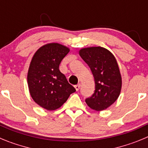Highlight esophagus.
Here are the masks:
<instances>
[{
  "label": "esophagus",
  "instance_id": "esophagus-1",
  "mask_svg": "<svg viewBox=\"0 0 148 148\" xmlns=\"http://www.w3.org/2000/svg\"><path fill=\"white\" fill-rule=\"evenodd\" d=\"M80 87H81L80 84H77V85L75 86V90H77V91H78V90H80Z\"/></svg>",
  "mask_w": 148,
  "mask_h": 148
}]
</instances>
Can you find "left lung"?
Instances as JSON below:
<instances>
[{
	"label": "left lung",
	"instance_id": "obj_1",
	"mask_svg": "<svg viewBox=\"0 0 148 148\" xmlns=\"http://www.w3.org/2000/svg\"><path fill=\"white\" fill-rule=\"evenodd\" d=\"M79 55L92 71L95 91L85 99L87 105L96 111L104 110L117 100L121 89V77L114 56L101 47L84 48Z\"/></svg>",
	"mask_w": 148,
	"mask_h": 148
}]
</instances>
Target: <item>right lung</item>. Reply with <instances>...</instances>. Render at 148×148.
I'll return each mask as SVG.
<instances>
[{
	"label": "right lung",
	"instance_id": "1",
	"mask_svg": "<svg viewBox=\"0 0 148 148\" xmlns=\"http://www.w3.org/2000/svg\"><path fill=\"white\" fill-rule=\"evenodd\" d=\"M69 52V48L57 43L46 44L36 51L30 63L27 75L30 95L47 110L59 108L75 92L59 70L61 61Z\"/></svg>",
	"mask_w": 148,
	"mask_h": 148
}]
</instances>
